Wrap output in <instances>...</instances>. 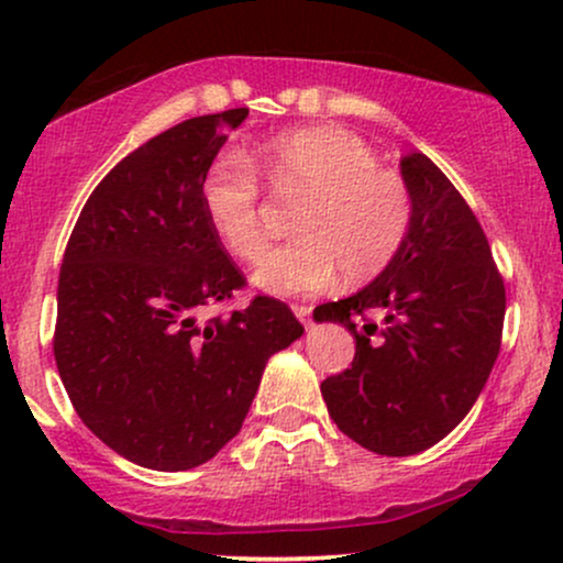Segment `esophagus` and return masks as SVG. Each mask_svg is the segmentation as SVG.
Wrapping results in <instances>:
<instances>
[{
  "label": "esophagus",
  "mask_w": 563,
  "mask_h": 563,
  "mask_svg": "<svg viewBox=\"0 0 563 563\" xmlns=\"http://www.w3.org/2000/svg\"><path fill=\"white\" fill-rule=\"evenodd\" d=\"M294 314L303 322V325H309V318H312V307H303V303H294Z\"/></svg>",
  "instance_id": "esophagus-1"
}]
</instances>
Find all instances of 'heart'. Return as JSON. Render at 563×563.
Here are the masks:
<instances>
[{
	"label": "heart",
	"mask_w": 563,
	"mask_h": 563,
	"mask_svg": "<svg viewBox=\"0 0 563 563\" xmlns=\"http://www.w3.org/2000/svg\"><path fill=\"white\" fill-rule=\"evenodd\" d=\"M256 166L275 192H301L294 243L264 251L254 286L275 296L318 294L344 269L367 280L402 251L412 224L405 179L357 134L333 126L283 132L256 151ZM206 219L238 260H254L264 245L262 183L251 161L224 153L200 185Z\"/></svg>",
	"instance_id": "obj_1"
}]
</instances>
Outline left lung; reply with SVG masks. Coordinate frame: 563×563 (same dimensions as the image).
Returning <instances> with one entry per match:
<instances>
[{"label": "left lung", "instance_id": "1", "mask_svg": "<svg viewBox=\"0 0 563 563\" xmlns=\"http://www.w3.org/2000/svg\"><path fill=\"white\" fill-rule=\"evenodd\" d=\"M399 172L412 196L410 235L373 283L314 309L354 335V360L322 380L328 412L376 455H416L474 407L500 352L506 286L487 238L455 185L421 151ZM365 311L385 314L382 325Z\"/></svg>", "mask_w": 563, "mask_h": 563}]
</instances>
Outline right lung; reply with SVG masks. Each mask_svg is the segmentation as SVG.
I'll list each match as a JSON object with an SVG mask.
<instances>
[{
	"label": "right lung",
	"mask_w": 563,
	"mask_h": 563,
	"mask_svg": "<svg viewBox=\"0 0 563 563\" xmlns=\"http://www.w3.org/2000/svg\"><path fill=\"white\" fill-rule=\"evenodd\" d=\"M245 115L187 119L129 153L84 203L63 256L57 373L84 426L142 468L211 461L241 431L267 360L303 333L269 296L200 318L243 288L200 185Z\"/></svg>",
	"instance_id": "obj_1"
}]
</instances>
